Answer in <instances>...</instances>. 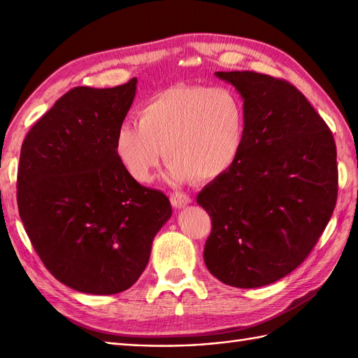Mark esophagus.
<instances>
[{
	"instance_id": "1",
	"label": "esophagus",
	"mask_w": 358,
	"mask_h": 358,
	"mask_svg": "<svg viewBox=\"0 0 358 358\" xmlns=\"http://www.w3.org/2000/svg\"><path fill=\"white\" fill-rule=\"evenodd\" d=\"M171 203L173 208H185L187 206L189 203H191V196L183 194V192H175V194H171Z\"/></svg>"
}]
</instances>
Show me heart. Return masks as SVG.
Masks as SVG:
<instances>
[{"mask_svg": "<svg viewBox=\"0 0 358 358\" xmlns=\"http://www.w3.org/2000/svg\"><path fill=\"white\" fill-rule=\"evenodd\" d=\"M245 136V103L235 90L178 85L144 101L136 124L118 126L113 154L138 183H149L164 154L172 183H208L232 171Z\"/></svg>", "mask_w": 358, "mask_h": 358, "instance_id": "1", "label": "heart"}]
</instances>
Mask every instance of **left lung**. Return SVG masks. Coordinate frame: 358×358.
<instances>
[{
    "mask_svg": "<svg viewBox=\"0 0 358 358\" xmlns=\"http://www.w3.org/2000/svg\"><path fill=\"white\" fill-rule=\"evenodd\" d=\"M215 75L241 95L246 136L232 171L196 196L212 222L203 257L224 285L260 287L299 268L329 223L338 192L336 141L286 80Z\"/></svg>",
    "mask_w": 358,
    "mask_h": 358,
    "instance_id": "1",
    "label": "left lung"
}]
</instances>
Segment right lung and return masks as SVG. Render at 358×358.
Instances as JSON below:
<instances>
[{
    "mask_svg": "<svg viewBox=\"0 0 358 358\" xmlns=\"http://www.w3.org/2000/svg\"><path fill=\"white\" fill-rule=\"evenodd\" d=\"M135 92L136 78L109 89L73 87L21 146V222L48 271L78 292L131 287L172 215L169 199L129 177L113 154Z\"/></svg>",
    "mask_w": 358,
    "mask_h": 358,
    "instance_id": "right-lung-1",
    "label": "right lung"
}]
</instances>
